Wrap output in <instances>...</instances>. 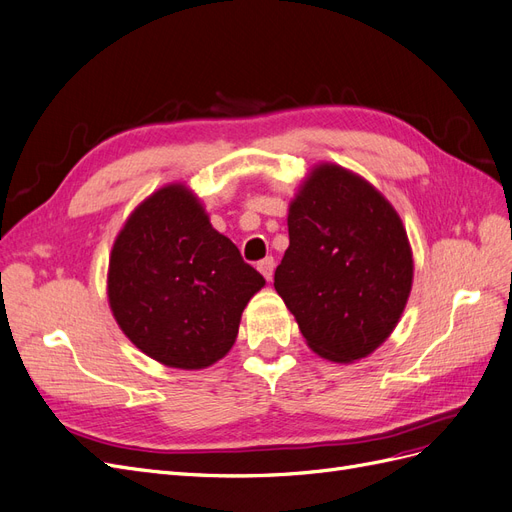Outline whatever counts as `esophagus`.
<instances>
[{"mask_svg":"<svg viewBox=\"0 0 512 512\" xmlns=\"http://www.w3.org/2000/svg\"><path fill=\"white\" fill-rule=\"evenodd\" d=\"M273 269H275V260H273V256H267V258H262L260 262H258V271L265 275V280L267 282H271L273 280Z\"/></svg>","mask_w":512,"mask_h":512,"instance_id":"obj_1","label":"esophagus"}]
</instances>
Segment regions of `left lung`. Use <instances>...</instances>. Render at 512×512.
Segmentation results:
<instances>
[{
	"label": "left lung",
	"instance_id": "left-lung-1",
	"mask_svg": "<svg viewBox=\"0 0 512 512\" xmlns=\"http://www.w3.org/2000/svg\"><path fill=\"white\" fill-rule=\"evenodd\" d=\"M288 237L273 286L309 348L335 363L376 350L412 286V254L395 209L361 177L322 164L290 205Z\"/></svg>",
	"mask_w": 512,
	"mask_h": 512
}]
</instances>
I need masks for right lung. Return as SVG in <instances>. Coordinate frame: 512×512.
I'll return each mask as SVG.
<instances>
[{
    "instance_id": "obj_1",
    "label": "right lung",
    "mask_w": 512,
    "mask_h": 512,
    "mask_svg": "<svg viewBox=\"0 0 512 512\" xmlns=\"http://www.w3.org/2000/svg\"><path fill=\"white\" fill-rule=\"evenodd\" d=\"M265 286L183 185L138 207L119 232L108 301L121 331L168 367H209L232 348L241 312Z\"/></svg>"
}]
</instances>
